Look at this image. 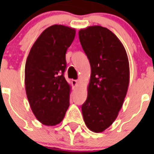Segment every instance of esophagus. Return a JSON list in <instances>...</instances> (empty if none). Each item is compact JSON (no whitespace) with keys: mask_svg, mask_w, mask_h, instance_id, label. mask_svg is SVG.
I'll return each mask as SVG.
<instances>
[{"mask_svg":"<svg viewBox=\"0 0 154 154\" xmlns=\"http://www.w3.org/2000/svg\"><path fill=\"white\" fill-rule=\"evenodd\" d=\"M72 84L73 86H77V85H78V84H79V82H78V81H77V80L72 79Z\"/></svg>","mask_w":154,"mask_h":154,"instance_id":"obj_1","label":"esophagus"}]
</instances>
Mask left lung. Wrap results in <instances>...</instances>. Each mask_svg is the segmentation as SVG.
<instances>
[{
	"instance_id": "1",
	"label": "left lung",
	"mask_w": 154,
	"mask_h": 154,
	"mask_svg": "<svg viewBox=\"0 0 154 154\" xmlns=\"http://www.w3.org/2000/svg\"><path fill=\"white\" fill-rule=\"evenodd\" d=\"M79 36L91 66L82 112L87 127L101 133L112 124L123 106L130 82L129 60L122 42L108 28L87 27L79 30Z\"/></svg>"
}]
</instances>
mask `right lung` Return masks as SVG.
I'll list each match as a JSON object with an SVG mask.
<instances>
[{"instance_id": "add662e5", "label": "right lung", "mask_w": 154, "mask_h": 154, "mask_svg": "<svg viewBox=\"0 0 154 154\" xmlns=\"http://www.w3.org/2000/svg\"><path fill=\"white\" fill-rule=\"evenodd\" d=\"M75 29L62 24L46 28L30 50L24 69V83L30 106L37 119L55 126L69 106L71 86L64 77L65 53Z\"/></svg>"}]
</instances>
